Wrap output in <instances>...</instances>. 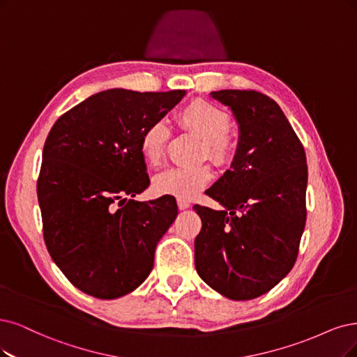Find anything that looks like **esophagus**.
<instances>
[{"mask_svg": "<svg viewBox=\"0 0 357 357\" xmlns=\"http://www.w3.org/2000/svg\"><path fill=\"white\" fill-rule=\"evenodd\" d=\"M178 207H179L181 210H185V208L190 207V202L185 200V199H178Z\"/></svg>", "mask_w": 357, "mask_h": 357, "instance_id": "esophagus-1", "label": "esophagus"}]
</instances>
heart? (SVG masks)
<instances>
[{"mask_svg":"<svg viewBox=\"0 0 357 357\" xmlns=\"http://www.w3.org/2000/svg\"><path fill=\"white\" fill-rule=\"evenodd\" d=\"M176 119L182 129L203 141V157L216 165L229 163L234 155V141L228 134L231 117L225 110L206 100H194L183 105ZM167 141L169 129L165 122L155 121L145 128L139 150L147 165L157 166L162 162ZM208 181L210 169L207 166L170 167L154 178V188L160 194L191 199L207 185Z\"/></svg>","mask_w":357,"mask_h":357,"instance_id":"heart-1","label":"heart"}]
</instances>
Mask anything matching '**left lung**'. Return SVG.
Masks as SVG:
<instances>
[{
  "instance_id": "obj_1",
  "label": "left lung",
  "mask_w": 357,
  "mask_h": 357,
  "mask_svg": "<svg viewBox=\"0 0 357 357\" xmlns=\"http://www.w3.org/2000/svg\"><path fill=\"white\" fill-rule=\"evenodd\" d=\"M228 105L240 137L231 169L206 194L223 208L195 204V269L231 300L268 293L293 269L306 225L305 149L281 107L257 91L210 92Z\"/></svg>"
}]
</instances>
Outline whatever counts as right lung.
<instances>
[{"label":"right lung","instance_id":"1","mask_svg":"<svg viewBox=\"0 0 357 357\" xmlns=\"http://www.w3.org/2000/svg\"><path fill=\"white\" fill-rule=\"evenodd\" d=\"M185 91H101L59 117L36 183L44 241L76 288L112 300L150 275L157 243L178 216L175 197H134L150 185L142 132ZM130 200H127V197Z\"/></svg>","mask_w":357,"mask_h":357}]
</instances>
